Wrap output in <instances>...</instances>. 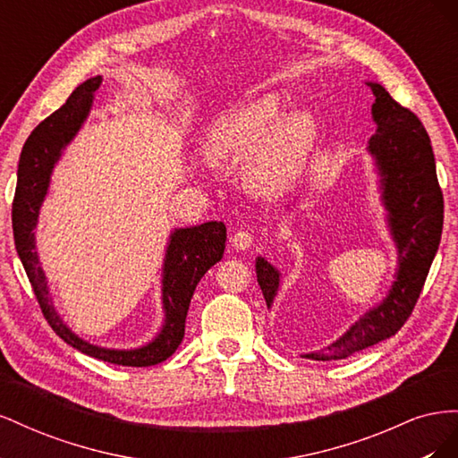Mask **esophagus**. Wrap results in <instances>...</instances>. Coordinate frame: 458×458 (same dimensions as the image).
<instances>
[{"label": "esophagus", "instance_id": "1", "mask_svg": "<svg viewBox=\"0 0 458 458\" xmlns=\"http://www.w3.org/2000/svg\"><path fill=\"white\" fill-rule=\"evenodd\" d=\"M252 244H254V234L248 231H237L231 239V246L234 250H248Z\"/></svg>", "mask_w": 458, "mask_h": 458}]
</instances>
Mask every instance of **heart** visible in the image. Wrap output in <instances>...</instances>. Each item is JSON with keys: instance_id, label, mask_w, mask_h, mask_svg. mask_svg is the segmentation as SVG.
I'll use <instances>...</instances> for the list:
<instances>
[{"instance_id": "1", "label": "heart", "mask_w": 458, "mask_h": 458, "mask_svg": "<svg viewBox=\"0 0 458 458\" xmlns=\"http://www.w3.org/2000/svg\"><path fill=\"white\" fill-rule=\"evenodd\" d=\"M281 95L267 93L216 116L200 137L210 164L244 160V183L258 195H279L296 183L317 145L318 128L310 110L284 113Z\"/></svg>"}]
</instances>
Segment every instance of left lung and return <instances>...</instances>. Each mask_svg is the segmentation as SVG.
I'll use <instances>...</instances> for the list:
<instances>
[{
    "label": "left lung",
    "instance_id": "8db88e82",
    "mask_svg": "<svg viewBox=\"0 0 458 458\" xmlns=\"http://www.w3.org/2000/svg\"><path fill=\"white\" fill-rule=\"evenodd\" d=\"M367 86L374 95L370 114L377 123L367 152L378 174L380 200L397 252V269L380 303L359 317L325 352L303 353L315 361L345 359L394 336L420 296L441 241L443 195L429 137L420 120L395 103L378 81H367ZM256 275L271 310L283 275L263 256L256 258Z\"/></svg>",
    "mask_w": 458,
    "mask_h": 458
}]
</instances>
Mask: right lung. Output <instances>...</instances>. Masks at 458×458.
Here are the masks:
<instances>
[{"instance_id":"obj_1","label":"right lung","mask_w":458,"mask_h":458,"mask_svg":"<svg viewBox=\"0 0 458 458\" xmlns=\"http://www.w3.org/2000/svg\"><path fill=\"white\" fill-rule=\"evenodd\" d=\"M103 78L95 76L78 86L66 103L55 110L26 140L17 172V191L13 200V234L17 254L29 275L39 308L51 328L78 352L123 367H150L168 359L185 336V318L192 293L204 273L224 258L227 229L224 221H206L200 225L179 227L170 233L162 261V310L164 323L157 336L145 345L131 350H116L95 345L68 327L59 315L46 271L36 252V225L44 204L51 174L61 160L63 150L71 143L91 113L95 91Z\"/></svg>"}]
</instances>
